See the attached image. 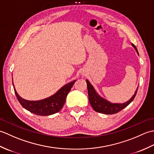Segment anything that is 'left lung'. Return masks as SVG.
<instances>
[{"instance_id": "left-lung-1", "label": "left lung", "mask_w": 154, "mask_h": 154, "mask_svg": "<svg viewBox=\"0 0 154 154\" xmlns=\"http://www.w3.org/2000/svg\"><path fill=\"white\" fill-rule=\"evenodd\" d=\"M134 48L135 49L137 53L138 54V50H137L136 47L133 44H132ZM139 55V54H138ZM87 85V89H88V95H89V103L91 104V106L93 107L94 111L96 112L106 114H116L117 112H120V111L126 108L128 104L132 102V100L134 99L137 91H138V87H137V89L135 91V93L132 97L131 99L127 102L120 104V103H111L109 101L106 100V99H103V98L99 96L97 94L96 91L94 90V87L92 86V85L90 83V82L88 80H86Z\"/></svg>"}]
</instances>
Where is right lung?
I'll return each mask as SVG.
<instances>
[{
	"label": "right lung",
	"mask_w": 154,
	"mask_h": 154,
	"mask_svg": "<svg viewBox=\"0 0 154 154\" xmlns=\"http://www.w3.org/2000/svg\"><path fill=\"white\" fill-rule=\"evenodd\" d=\"M75 81L76 80L65 85L52 96L43 100L36 101L23 99L16 92L14 84L13 87H14L16 98L25 109L36 115L49 116L58 112L62 109L66 100L67 94L70 91Z\"/></svg>",
	"instance_id": "obj_1"
}]
</instances>
